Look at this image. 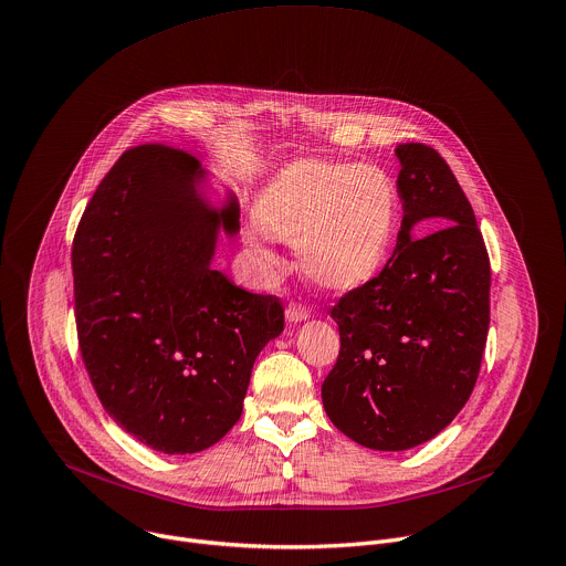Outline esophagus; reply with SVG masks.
Listing matches in <instances>:
<instances>
[{
    "label": "esophagus",
    "instance_id": "1",
    "mask_svg": "<svg viewBox=\"0 0 566 566\" xmlns=\"http://www.w3.org/2000/svg\"><path fill=\"white\" fill-rule=\"evenodd\" d=\"M284 315H286V322H291V324H300V322H304V319L308 317V308H306V306H302V304H297V302H291V304L286 306Z\"/></svg>",
    "mask_w": 566,
    "mask_h": 566
}]
</instances>
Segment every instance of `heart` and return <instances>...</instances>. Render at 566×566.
Listing matches in <instances>:
<instances>
[{
    "mask_svg": "<svg viewBox=\"0 0 566 566\" xmlns=\"http://www.w3.org/2000/svg\"><path fill=\"white\" fill-rule=\"evenodd\" d=\"M244 244L273 269L271 238L295 242L306 277L346 293L382 271L398 229V196L389 175L368 164L297 159L260 193Z\"/></svg>",
    "mask_w": 566,
    "mask_h": 566,
    "instance_id": "b5f03b06",
    "label": "heart"
}]
</instances>
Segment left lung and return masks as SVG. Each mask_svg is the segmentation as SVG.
I'll return each instance as SVG.
<instances>
[{
	"label": "left lung",
	"mask_w": 566,
	"mask_h": 566,
	"mask_svg": "<svg viewBox=\"0 0 566 566\" xmlns=\"http://www.w3.org/2000/svg\"><path fill=\"white\" fill-rule=\"evenodd\" d=\"M396 157L398 244L378 277L333 306L339 355L322 385L331 422L373 451L413 449L453 422L489 333L491 266L464 191L431 146L400 144ZM420 223L439 231L419 239Z\"/></svg>",
	"instance_id": "1"
}]
</instances>
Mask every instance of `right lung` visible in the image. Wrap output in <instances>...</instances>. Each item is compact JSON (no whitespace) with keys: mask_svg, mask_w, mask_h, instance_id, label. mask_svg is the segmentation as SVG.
<instances>
[{"mask_svg":"<svg viewBox=\"0 0 566 566\" xmlns=\"http://www.w3.org/2000/svg\"><path fill=\"white\" fill-rule=\"evenodd\" d=\"M211 172L184 150H126L73 240L77 337L106 413L137 442L198 453L240 420L260 350L284 331L273 295L213 269L238 198H211Z\"/></svg>","mask_w":566,"mask_h":566,"instance_id":"right-lung-1","label":"right lung"}]
</instances>
